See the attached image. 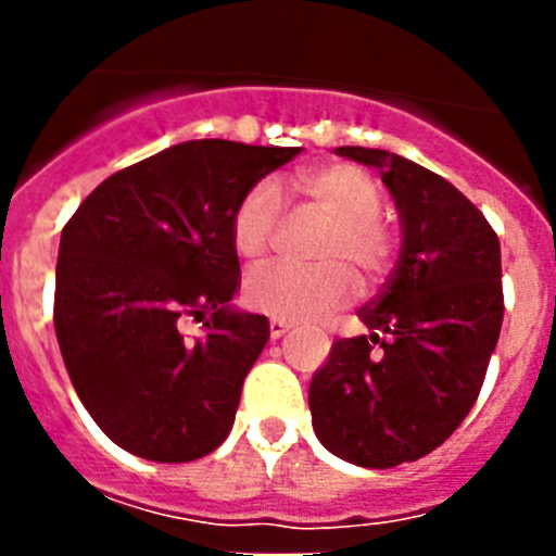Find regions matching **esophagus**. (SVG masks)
<instances>
[{
  "label": "esophagus",
  "mask_w": 556,
  "mask_h": 556,
  "mask_svg": "<svg viewBox=\"0 0 556 556\" xmlns=\"http://www.w3.org/2000/svg\"><path fill=\"white\" fill-rule=\"evenodd\" d=\"M289 328H292V323L278 320V317H273V320H269V337H273V339H281L283 333L289 331Z\"/></svg>",
  "instance_id": "esophagus-1"
}]
</instances>
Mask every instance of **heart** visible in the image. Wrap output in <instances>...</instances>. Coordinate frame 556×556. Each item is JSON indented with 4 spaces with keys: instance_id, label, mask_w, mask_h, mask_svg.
Masks as SVG:
<instances>
[{
    "instance_id": "b5f03b06",
    "label": "heart",
    "mask_w": 556,
    "mask_h": 556,
    "mask_svg": "<svg viewBox=\"0 0 556 556\" xmlns=\"http://www.w3.org/2000/svg\"><path fill=\"white\" fill-rule=\"evenodd\" d=\"M301 189L331 219L314 258L320 264H269L248 278L244 298L253 308L278 320L306 323L348 306L358 292L362 273L378 281L390 273L397 233L381 219L384 191L370 172L356 164H323L301 175ZM283 208L281 186L258 180L233 211V248L244 258H258L273 242Z\"/></svg>"
}]
</instances>
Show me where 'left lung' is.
<instances>
[{
    "label": "left lung",
    "instance_id": "8db88e82",
    "mask_svg": "<svg viewBox=\"0 0 556 556\" xmlns=\"http://www.w3.org/2000/svg\"><path fill=\"white\" fill-rule=\"evenodd\" d=\"M337 155L372 166L395 200L401 255L358 320L312 376L314 434L358 468H395L443 445L479 397L504 320L501 244L479 208L415 161L370 147Z\"/></svg>",
    "mask_w": 556,
    "mask_h": 556
}]
</instances>
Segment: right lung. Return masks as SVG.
<instances>
[{
    "label": "right lung",
    "mask_w": 556,
    "mask_h": 556,
    "mask_svg": "<svg viewBox=\"0 0 556 556\" xmlns=\"http://www.w3.org/2000/svg\"><path fill=\"white\" fill-rule=\"evenodd\" d=\"M301 147L184 141L102 180L61 233L55 333L94 424L150 462L223 445L244 376L269 339L239 292L233 211ZM184 313L205 319L191 343Z\"/></svg>",
    "instance_id": "1"
}]
</instances>
